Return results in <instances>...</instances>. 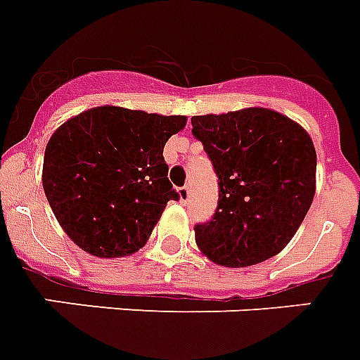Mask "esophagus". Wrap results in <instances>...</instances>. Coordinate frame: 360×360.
Wrapping results in <instances>:
<instances>
[{"label": "esophagus", "instance_id": "1", "mask_svg": "<svg viewBox=\"0 0 360 360\" xmlns=\"http://www.w3.org/2000/svg\"><path fill=\"white\" fill-rule=\"evenodd\" d=\"M189 195H191V191H189V186H184V188L178 189V197H180V200H182V202H188Z\"/></svg>", "mask_w": 360, "mask_h": 360}]
</instances>
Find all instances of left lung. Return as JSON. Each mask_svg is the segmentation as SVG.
<instances>
[{"instance_id":"obj_1","label":"left lung","mask_w":360,"mask_h":360,"mask_svg":"<svg viewBox=\"0 0 360 360\" xmlns=\"http://www.w3.org/2000/svg\"><path fill=\"white\" fill-rule=\"evenodd\" d=\"M214 163L219 202L195 225L202 255L225 267L275 257L303 223L316 193V150L295 120L266 108L191 117Z\"/></svg>"}]
</instances>
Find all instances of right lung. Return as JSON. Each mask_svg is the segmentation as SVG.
Listing matches in <instances>:
<instances>
[{"mask_svg":"<svg viewBox=\"0 0 360 360\" xmlns=\"http://www.w3.org/2000/svg\"><path fill=\"white\" fill-rule=\"evenodd\" d=\"M184 115L100 105L72 117L48 141L42 188L68 238L89 255L119 258L145 245L169 200L163 146Z\"/></svg>","mask_w":360,"mask_h":360,"instance_id":"obj_1","label":"right lung"}]
</instances>
